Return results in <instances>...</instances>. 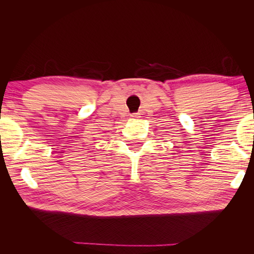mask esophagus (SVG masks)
I'll return each mask as SVG.
<instances>
[{
  "instance_id": "obj_1",
  "label": "esophagus",
  "mask_w": 254,
  "mask_h": 254,
  "mask_svg": "<svg viewBox=\"0 0 254 254\" xmlns=\"http://www.w3.org/2000/svg\"><path fill=\"white\" fill-rule=\"evenodd\" d=\"M130 117L133 118V119H135V118H139V115H137V113H132L131 115H130Z\"/></svg>"
}]
</instances>
